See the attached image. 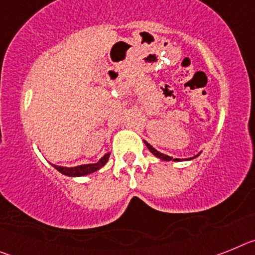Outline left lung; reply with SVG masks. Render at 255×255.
<instances>
[{"mask_svg": "<svg viewBox=\"0 0 255 255\" xmlns=\"http://www.w3.org/2000/svg\"><path fill=\"white\" fill-rule=\"evenodd\" d=\"M144 143H145V145H147V147H148V149H149L150 152H152L153 154L155 155V157H158V158L163 159V161H171V159H173L172 157H170V155H166V154H163V153L158 152V150H157V149H154V148H153L152 145H150V144H148L147 141H144ZM195 157H197V155H195ZM193 158H194V157H193ZM188 159H191V158H188ZM173 161H180V159L179 158H175V159H173Z\"/></svg>", "mask_w": 255, "mask_h": 255, "instance_id": "1", "label": "left lung"}]
</instances>
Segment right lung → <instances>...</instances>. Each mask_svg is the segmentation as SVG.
<instances>
[{
  "mask_svg": "<svg viewBox=\"0 0 255 255\" xmlns=\"http://www.w3.org/2000/svg\"><path fill=\"white\" fill-rule=\"evenodd\" d=\"M108 158H110V153L105 154L102 158L100 159V162L97 163H89V164H82V166H76V167H61V166H56V164H52L53 167L57 171H60L61 173H64L66 176H84V175H88V173H92L94 171L100 170L107 163Z\"/></svg>",
  "mask_w": 255,
  "mask_h": 255,
  "instance_id": "1",
  "label": "right lung"
}]
</instances>
